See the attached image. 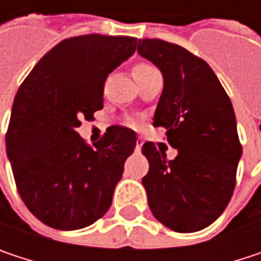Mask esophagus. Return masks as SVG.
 <instances>
[{"label": "esophagus", "instance_id": "esophagus-1", "mask_svg": "<svg viewBox=\"0 0 261 261\" xmlns=\"http://www.w3.org/2000/svg\"><path fill=\"white\" fill-rule=\"evenodd\" d=\"M142 145H143V140H142V139L139 137V139L136 140V151H137V152L140 151V148H142Z\"/></svg>", "mask_w": 261, "mask_h": 261}]
</instances>
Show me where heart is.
Wrapping results in <instances>:
<instances>
[{"instance_id": "obj_1", "label": "heart", "mask_w": 261, "mask_h": 261, "mask_svg": "<svg viewBox=\"0 0 261 261\" xmlns=\"http://www.w3.org/2000/svg\"><path fill=\"white\" fill-rule=\"evenodd\" d=\"M149 69H152V66H149V65H146V63H137V65H134V68H133V75L137 77V75H140V74H143V72H146V71H149Z\"/></svg>"}]
</instances>
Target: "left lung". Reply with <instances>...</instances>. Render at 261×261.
I'll list each match as a JSON object with an SVG mask.
<instances>
[{
	"mask_svg": "<svg viewBox=\"0 0 261 261\" xmlns=\"http://www.w3.org/2000/svg\"><path fill=\"white\" fill-rule=\"evenodd\" d=\"M137 53L163 75L154 127H165L178 151L169 160L152 142L143 143L148 205L168 228L199 231L222 215L234 190L242 145L231 101L212 68L180 45L139 39Z\"/></svg>",
	"mask_w": 261,
	"mask_h": 261,
	"instance_id": "left-lung-1",
	"label": "left lung"
}]
</instances>
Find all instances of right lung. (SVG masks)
I'll use <instances>...</instances> for the list:
<instances>
[{
    "label": "right lung",
    "instance_id": "add662e5",
    "mask_svg": "<svg viewBox=\"0 0 261 261\" xmlns=\"http://www.w3.org/2000/svg\"><path fill=\"white\" fill-rule=\"evenodd\" d=\"M136 45L130 36L65 39L37 62L15 96L7 157L27 208L51 228L89 227L112 205L136 133L112 125L90 146L77 128L102 109L106 80Z\"/></svg>",
    "mask_w": 261,
    "mask_h": 261
}]
</instances>
